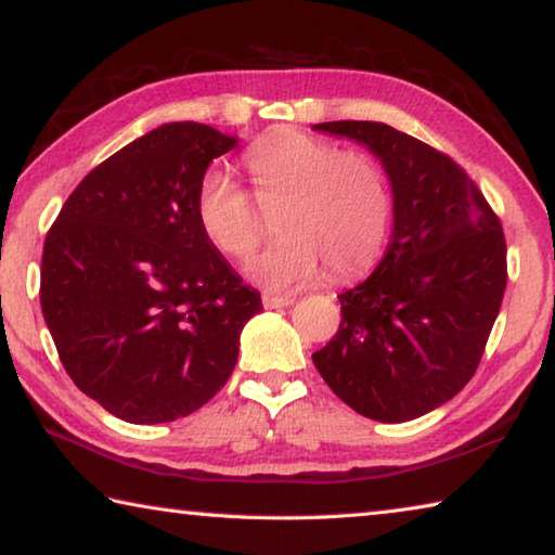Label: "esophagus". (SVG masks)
Instances as JSON below:
<instances>
[{
    "label": "esophagus",
    "mask_w": 555,
    "mask_h": 555,
    "mask_svg": "<svg viewBox=\"0 0 555 555\" xmlns=\"http://www.w3.org/2000/svg\"><path fill=\"white\" fill-rule=\"evenodd\" d=\"M261 304H264V308H284V306L294 304V298H288V296H264V298H261Z\"/></svg>",
    "instance_id": "obj_1"
}]
</instances>
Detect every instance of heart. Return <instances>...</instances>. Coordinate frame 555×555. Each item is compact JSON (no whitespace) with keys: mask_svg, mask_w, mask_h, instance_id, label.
Wrapping results in <instances>:
<instances>
[{"mask_svg":"<svg viewBox=\"0 0 555 555\" xmlns=\"http://www.w3.org/2000/svg\"><path fill=\"white\" fill-rule=\"evenodd\" d=\"M261 208H274L281 237L247 264L271 291L311 284L327 269L350 279L367 269L387 242L391 191L370 154L343 152L306 131L269 134L244 154ZM195 218L215 249L244 259L259 244L261 224L249 193L220 166L201 178Z\"/></svg>","mask_w":555,"mask_h":555,"instance_id":"1","label":"heart"}]
</instances>
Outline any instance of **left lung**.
<instances>
[{
    "mask_svg": "<svg viewBox=\"0 0 555 555\" xmlns=\"http://www.w3.org/2000/svg\"><path fill=\"white\" fill-rule=\"evenodd\" d=\"M315 131L367 146L393 198L389 247L345 291L340 331L313 364L362 416L401 424L443 406L473 379L506 288L500 218L453 158L382 121Z\"/></svg>",
    "mask_w": 555,
    "mask_h": 555,
    "instance_id": "left-lung-1",
    "label": "left lung"
}]
</instances>
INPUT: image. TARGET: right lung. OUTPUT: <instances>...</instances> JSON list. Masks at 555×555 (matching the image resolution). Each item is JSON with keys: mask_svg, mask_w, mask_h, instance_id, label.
I'll use <instances>...</instances> for the list:
<instances>
[{"mask_svg": "<svg viewBox=\"0 0 555 555\" xmlns=\"http://www.w3.org/2000/svg\"><path fill=\"white\" fill-rule=\"evenodd\" d=\"M228 137L168 121L82 178L46 234L41 311L65 372L127 424L198 411L237 364L259 291L205 237L195 195Z\"/></svg>", "mask_w": 555, "mask_h": 555, "instance_id": "obj_1", "label": "right lung"}]
</instances>
